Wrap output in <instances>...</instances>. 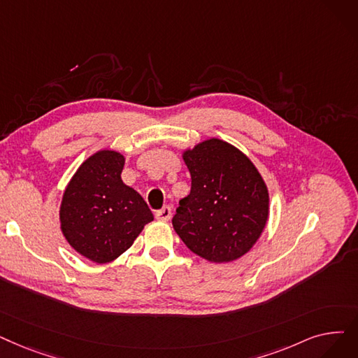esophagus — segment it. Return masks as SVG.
I'll use <instances>...</instances> for the list:
<instances>
[{"instance_id": "34e87169", "label": "esophagus", "mask_w": 358, "mask_h": 358, "mask_svg": "<svg viewBox=\"0 0 358 358\" xmlns=\"http://www.w3.org/2000/svg\"><path fill=\"white\" fill-rule=\"evenodd\" d=\"M171 215H173V209H171V206L165 205L162 209H159V210L157 212V220H159V221H168L169 217H171Z\"/></svg>"}]
</instances>
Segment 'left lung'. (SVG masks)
I'll use <instances>...</instances> for the list:
<instances>
[{"label": "left lung", "mask_w": 358, "mask_h": 358, "mask_svg": "<svg viewBox=\"0 0 358 358\" xmlns=\"http://www.w3.org/2000/svg\"><path fill=\"white\" fill-rule=\"evenodd\" d=\"M182 158L192 176V190L180 200L173 217L176 232L206 260L224 263L241 257L268 221L265 181L244 153L220 138L185 150Z\"/></svg>", "instance_id": "left-lung-1"}]
</instances>
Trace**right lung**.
<instances>
[{"label":"right lung","instance_id":"add662e5","mask_svg":"<svg viewBox=\"0 0 358 358\" xmlns=\"http://www.w3.org/2000/svg\"><path fill=\"white\" fill-rule=\"evenodd\" d=\"M124 157L101 150L82 164L64 192L59 220L76 252L108 263L131 247L153 215L143 197L121 180Z\"/></svg>","mask_w":358,"mask_h":358}]
</instances>
